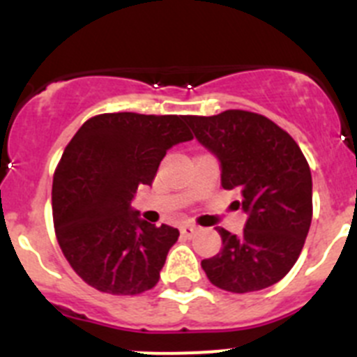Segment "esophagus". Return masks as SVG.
<instances>
[{
	"label": "esophagus",
	"instance_id": "obj_1",
	"mask_svg": "<svg viewBox=\"0 0 357 357\" xmlns=\"http://www.w3.org/2000/svg\"><path fill=\"white\" fill-rule=\"evenodd\" d=\"M199 231H201V227L195 226V224H183L181 226V233L185 234V236H188V238H192V236L197 234Z\"/></svg>",
	"mask_w": 357,
	"mask_h": 357
}]
</instances>
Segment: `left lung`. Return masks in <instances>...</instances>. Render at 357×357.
I'll return each instance as SVG.
<instances>
[{"mask_svg": "<svg viewBox=\"0 0 357 357\" xmlns=\"http://www.w3.org/2000/svg\"><path fill=\"white\" fill-rule=\"evenodd\" d=\"M199 144L220 162V183L247 213L240 236L217 227L222 249L202 259L211 284L233 294L268 288L290 272L313 217V183L303 151L271 119L245 110L186 115Z\"/></svg>", "mask_w": 357, "mask_h": 357, "instance_id": "1", "label": "left lung"}]
</instances>
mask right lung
Segmentation results:
<instances>
[{
    "label": "right lung",
    "mask_w": 357,
    "mask_h": 357,
    "mask_svg": "<svg viewBox=\"0 0 357 357\" xmlns=\"http://www.w3.org/2000/svg\"><path fill=\"white\" fill-rule=\"evenodd\" d=\"M186 115L131 112L89 119L67 144L53 178V220L60 249L96 290L137 295L160 279L179 231L156 227L131 208L172 146L192 140Z\"/></svg>",
    "instance_id": "right-lung-1"
}]
</instances>
